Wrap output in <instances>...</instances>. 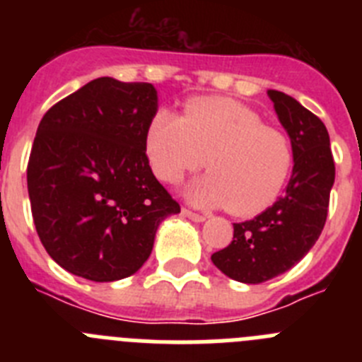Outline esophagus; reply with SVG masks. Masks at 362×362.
<instances>
[{"instance_id": "34e87169", "label": "esophagus", "mask_w": 362, "mask_h": 362, "mask_svg": "<svg viewBox=\"0 0 362 362\" xmlns=\"http://www.w3.org/2000/svg\"><path fill=\"white\" fill-rule=\"evenodd\" d=\"M181 214H183L185 217H188V219L196 221V223H203V221L206 219V217H204V216H201V214L192 212V210H188V209H183V210H181Z\"/></svg>"}]
</instances>
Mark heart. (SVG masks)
<instances>
[{"mask_svg":"<svg viewBox=\"0 0 362 362\" xmlns=\"http://www.w3.org/2000/svg\"><path fill=\"white\" fill-rule=\"evenodd\" d=\"M150 170L174 185L203 165L185 196L204 209L226 206L239 217L270 206L290 177L293 146L283 130L264 124L257 112L226 98L188 101L183 116L158 110L145 130Z\"/></svg>","mask_w":362,"mask_h":362,"instance_id":"heart-1","label":"heart"}]
</instances>
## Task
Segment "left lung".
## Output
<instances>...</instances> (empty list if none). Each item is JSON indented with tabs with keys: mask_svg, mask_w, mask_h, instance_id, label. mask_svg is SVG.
Returning <instances> with one entry per match:
<instances>
[{
	"mask_svg": "<svg viewBox=\"0 0 362 362\" xmlns=\"http://www.w3.org/2000/svg\"><path fill=\"white\" fill-rule=\"evenodd\" d=\"M293 146L288 187L257 217L233 223V239L212 254V263L230 279L259 284L281 276L310 252L325 228L335 165L325 123L279 90H268Z\"/></svg>",
	"mask_w": 362,
	"mask_h": 362,
	"instance_id": "1",
	"label": "left lung"
}]
</instances>
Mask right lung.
Instances as JSON below:
<instances>
[{
	"label": "right lung",
	"instance_id": "add662e5",
	"mask_svg": "<svg viewBox=\"0 0 362 362\" xmlns=\"http://www.w3.org/2000/svg\"><path fill=\"white\" fill-rule=\"evenodd\" d=\"M150 83L98 78L49 108L27 166L32 217L62 268L95 283L136 274L179 204L150 170Z\"/></svg>",
	"mask_w": 362,
	"mask_h": 362
}]
</instances>
